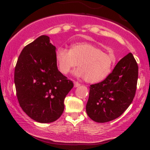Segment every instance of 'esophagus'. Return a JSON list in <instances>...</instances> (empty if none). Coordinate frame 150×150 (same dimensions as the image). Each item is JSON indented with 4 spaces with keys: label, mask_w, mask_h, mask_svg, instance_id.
<instances>
[{
    "label": "esophagus",
    "mask_w": 150,
    "mask_h": 150,
    "mask_svg": "<svg viewBox=\"0 0 150 150\" xmlns=\"http://www.w3.org/2000/svg\"><path fill=\"white\" fill-rule=\"evenodd\" d=\"M79 86H80V84L79 83V82H74V87H79Z\"/></svg>",
    "instance_id": "obj_1"
}]
</instances>
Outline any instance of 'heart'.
I'll use <instances>...</instances> for the list:
<instances>
[{
    "label": "heart",
    "mask_w": 150,
    "mask_h": 150,
    "mask_svg": "<svg viewBox=\"0 0 150 150\" xmlns=\"http://www.w3.org/2000/svg\"><path fill=\"white\" fill-rule=\"evenodd\" d=\"M55 58L62 74L67 75L77 65L79 68L75 75L85 77L89 83H97L106 78L116 61L114 55L88 43H75L70 46V50L58 48Z\"/></svg>",
    "instance_id": "obj_1"
}]
</instances>
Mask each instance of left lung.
<instances>
[{"label": "left lung", "mask_w": 150, "mask_h": 150, "mask_svg": "<svg viewBox=\"0 0 150 150\" xmlns=\"http://www.w3.org/2000/svg\"><path fill=\"white\" fill-rule=\"evenodd\" d=\"M137 78L138 65L129 53L104 80L90 85L86 105L89 118L97 123H106L119 117L133 100Z\"/></svg>", "instance_id": "8db88e82"}]
</instances>
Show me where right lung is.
I'll list each match as a JSON object with an SVG mask.
<instances>
[{"label":"right lung","mask_w":150,"mask_h":150,"mask_svg":"<svg viewBox=\"0 0 150 150\" xmlns=\"http://www.w3.org/2000/svg\"><path fill=\"white\" fill-rule=\"evenodd\" d=\"M56 47L42 35L20 53L14 81L20 107L32 119L42 123L55 121L64 111V99L73 87L58 70Z\"/></svg>","instance_id":"add662e5"}]
</instances>
